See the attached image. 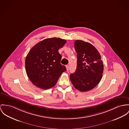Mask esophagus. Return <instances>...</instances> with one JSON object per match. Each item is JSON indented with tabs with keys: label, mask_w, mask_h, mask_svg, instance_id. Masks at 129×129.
Segmentation results:
<instances>
[{
	"label": "esophagus",
	"mask_w": 129,
	"mask_h": 129,
	"mask_svg": "<svg viewBox=\"0 0 129 129\" xmlns=\"http://www.w3.org/2000/svg\"><path fill=\"white\" fill-rule=\"evenodd\" d=\"M66 69H67V71H68L69 69V65H66Z\"/></svg>",
	"instance_id": "1"
}]
</instances>
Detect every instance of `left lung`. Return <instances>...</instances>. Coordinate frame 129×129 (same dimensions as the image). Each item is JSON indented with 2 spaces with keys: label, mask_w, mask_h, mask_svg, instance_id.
Segmentation results:
<instances>
[{
  "label": "left lung",
  "mask_w": 129,
  "mask_h": 129,
  "mask_svg": "<svg viewBox=\"0 0 129 129\" xmlns=\"http://www.w3.org/2000/svg\"><path fill=\"white\" fill-rule=\"evenodd\" d=\"M75 49L77 53V66L75 72L70 75V80L76 89L88 91L99 83L103 74V63L99 51L88 42L76 40Z\"/></svg>",
  "instance_id": "left-lung-1"
}]
</instances>
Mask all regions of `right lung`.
<instances>
[{
	"mask_svg": "<svg viewBox=\"0 0 129 129\" xmlns=\"http://www.w3.org/2000/svg\"><path fill=\"white\" fill-rule=\"evenodd\" d=\"M66 43V40L59 38H47L30 50L25 61V70L36 86L44 89L53 87L66 71V67L60 63L62 56L58 52Z\"/></svg>",
	"mask_w": 129,
	"mask_h": 129,
	"instance_id": "1",
	"label": "right lung"
}]
</instances>
